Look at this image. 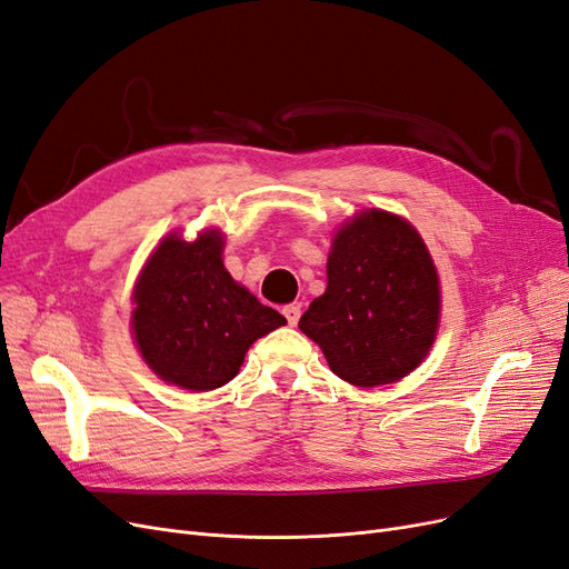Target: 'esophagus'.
Here are the masks:
<instances>
[{"mask_svg":"<svg viewBox=\"0 0 569 569\" xmlns=\"http://www.w3.org/2000/svg\"><path fill=\"white\" fill-rule=\"evenodd\" d=\"M282 316L287 318V325L293 327V325L299 322V318H301V308L297 303H289V306L282 308Z\"/></svg>","mask_w":569,"mask_h":569,"instance_id":"1","label":"esophagus"}]
</instances>
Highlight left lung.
<instances>
[{
    "instance_id": "1",
    "label": "left lung",
    "mask_w": 569,
    "mask_h": 569,
    "mask_svg": "<svg viewBox=\"0 0 569 569\" xmlns=\"http://www.w3.org/2000/svg\"><path fill=\"white\" fill-rule=\"evenodd\" d=\"M438 318V272L419 232L396 213L371 209L339 230L327 291L299 327L339 379L371 388L407 377L426 358Z\"/></svg>"
}]
</instances>
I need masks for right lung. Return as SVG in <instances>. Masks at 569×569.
Wrapping results in <instances>:
<instances>
[{"label": "right lung", "mask_w": 569, "mask_h": 569, "mask_svg": "<svg viewBox=\"0 0 569 569\" xmlns=\"http://www.w3.org/2000/svg\"><path fill=\"white\" fill-rule=\"evenodd\" d=\"M223 238H169L152 251L133 291V337L154 375L188 390H213L238 375L249 346L287 325L230 278Z\"/></svg>", "instance_id": "right-lung-1"}]
</instances>
